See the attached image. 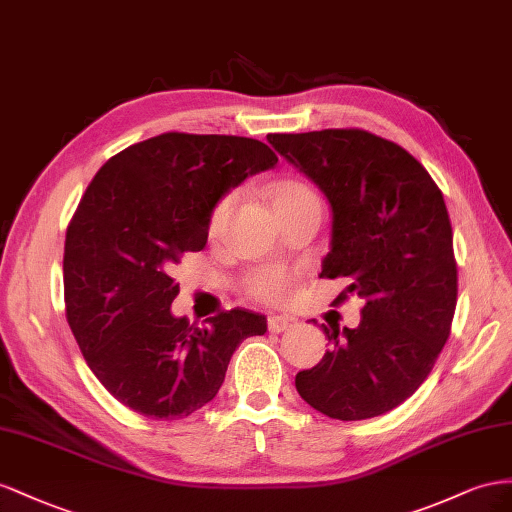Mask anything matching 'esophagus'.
<instances>
[{"mask_svg":"<svg viewBox=\"0 0 512 512\" xmlns=\"http://www.w3.org/2000/svg\"><path fill=\"white\" fill-rule=\"evenodd\" d=\"M291 321H294V319H289V317H285V315H270V317H268V330H270L272 334L285 332V330L291 326Z\"/></svg>","mask_w":512,"mask_h":512,"instance_id":"esophagus-1","label":"esophagus"}]
</instances>
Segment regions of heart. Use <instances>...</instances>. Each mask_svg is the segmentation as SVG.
<instances>
[{"instance_id":"heart-1","label":"heart","mask_w":512,"mask_h":512,"mask_svg":"<svg viewBox=\"0 0 512 512\" xmlns=\"http://www.w3.org/2000/svg\"><path fill=\"white\" fill-rule=\"evenodd\" d=\"M270 201L274 208L289 206V203H304V201H319L313 188L300 180H285L276 184L270 191ZM236 206V193H227L214 203L208 221L210 236H218L221 229L225 227L227 218ZM296 285V274L281 268V266H264L244 276V291L251 298L268 302V304H279L285 302Z\"/></svg>"}]
</instances>
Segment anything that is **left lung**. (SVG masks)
Here are the masks:
<instances>
[{
	"mask_svg": "<svg viewBox=\"0 0 512 512\" xmlns=\"http://www.w3.org/2000/svg\"><path fill=\"white\" fill-rule=\"evenodd\" d=\"M268 141L330 203V253L319 276H347L349 294L364 300L358 328L324 326L332 349L296 375V388L330 418L382 416L425 382L450 334L457 261L442 191L410 152L367 130Z\"/></svg>",
	"mask_w": 512,
	"mask_h": 512,
	"instance_id": "1",
	"label": "left lung"
}]
</instances>
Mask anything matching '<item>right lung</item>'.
I'll list each match as a JSON object with an SVG mask.
<instances>
[{
	"mask_svg": "<svg viewBox=\"0 0 512 512\" xmlns=\"http://www.w3.org/2000/svg\"><path fill=\"white\" fill-rule=\"evenodd\" d=\"M276 163L257 139L165 133L109 158L87 186L66 231V319L87 367L133 412L175 420L201 410L236 347L268 330L246 309L195 328L171 302L175 266L206 246L214 203Z\"/></svg>",
	"mask_w": 512,
	"mask_h": 512,
	"instance_id": "right-lung-1",
	"label": "right lung"
}]
</instances>
